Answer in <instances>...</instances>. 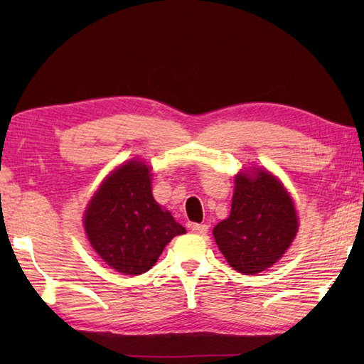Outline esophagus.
Here are the masks:
<instances>
[{
    "instance_id": "esophagus-1",
    "label": "esophagus",
    "mask_w": 364,
    "mask_h": 364,
    "mask_svg": "<svg viewBox=\"0 0 364 364\" xmlns=\"http://www.w3.org/2000/svg\"><path fill=\"white\" fill-rule=\"evenodd\" d=\"M192 231H196L198 235H205L208 233V225H205V223H192Z\"/></svg>"
}]
</instances>
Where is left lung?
Masks as SVG:
<instances>
[{
  "mask_svg": "<svg viewBox=\"0 0 364 364\" xmlns=\"http://www.w3.org/2000/svg\"><path fill=\"white\" fill-rule=\"evenodd\" d=\"M297 230L296 206L283 183L264 168H252L235 176L231 213L213 235L228 264L253 275L283 257Z\"/></svg>",
  "mask_w": 364,
  "mask_h": 364,
  "instance_id": "8db88e82",
  "label": "left lung"
}]
</instances>
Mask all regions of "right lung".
Returning a JSON list of instances; mask_svg holds the SVG:
<instances>
[{"label":"right lung","instance_id":"1","mask_svg":"<svg viewBox=\"0 0 364 364\" xmlns=\"http://www.w3.org/2000/svg\"><path fill=\"white\" fill-rule=\"evenodd\" d=\"M151 175L144 161L131 159L119 166L100 184L84 213L90 245L120 274L150 270L164 247L186 233L153 198Z\"/></svg>","mask_w":364,"mask_h":364}]
</instances>
